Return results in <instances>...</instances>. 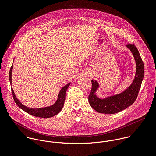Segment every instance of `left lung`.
Wrapping results in <instances>:
<instances>
[{
    "instance_id": "1",
    "label": "left lung",
    "mask_w": 156,
    "mask_h": 156,
    "mask_svg": "<svg viewBox=\"0 0 156 156\" xmlns=\"http://www.w3.org/2000/svg\"><path fill=\"white\" fill-rule=\"evenodd\" d=\"M126 47L131 51L136 64V72L132 84L123 92L101 99L96 96L99 87L96 81L91 80L92 87L88 101L90 105L98 112L102 114H116L132 105L136 101L144 74V63L135 44H128Z\"/></svg>"
}]
</instances>
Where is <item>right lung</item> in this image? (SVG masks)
Wrapping results in <instances>:
<instances>
[{
    "instance_id": "right-lung-1",
    "label": "right lung",
    "mask_w": 156,
    "mask_h": 156,
    "mask_svg": "<svg viewBox=\"0 0 156 156\" xmlns=\"http://www.w3.org/2000/svg\"><path fill=\"white\" fill-rule=\"evenodd\" d=\"M12 69H13V65H12L11 68L10 69L9 72V80L10 84H12ZM70 84V83H68L65 86H63L59 93V94L58 96V98L57 101L54 104H53L51 106L47 107H44V108H31L29 107H27V106L22 104L18 99L16 98L15 93L13 92V90L12 87L11 88L12 93L13 95V98L16 104V105L25 112H27L28 114L37 117H41V118H50L52 117H54L58 114L61 110L63 108L64 102L65 100V94L66 91L67 90V88Z\"/></svg>"
}]
</instances>
